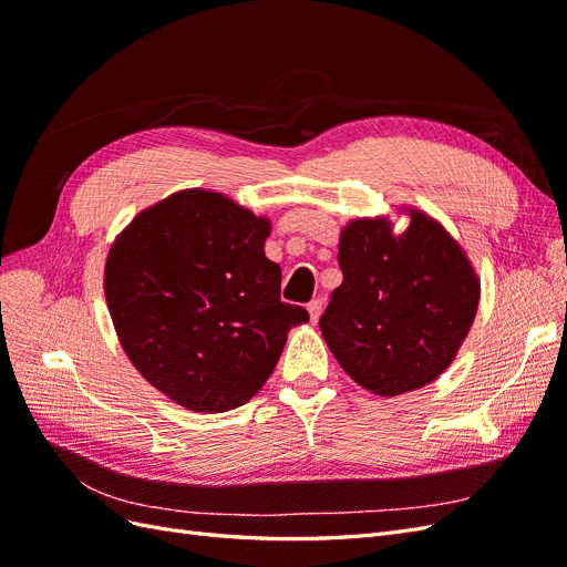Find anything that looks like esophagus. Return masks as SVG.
<instances>
[{"label": "esophagus", "instance_id": "obj_1", "mask_svg": "<svg viewBox=\"0 0 567 567\" xmlns=\"http://www.w3.org/2000/svg\"><path fill=\"white\" fill-rule=\"evenodd\" d=\"M321 310H323V302H321V298H317V300H312L310 305H307V312H310V319H312V323H317V321H319V317H321Z\"/></svg>", "mask_w": 567, "mask_h": 567}]
</instances>
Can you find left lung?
Wrapping results in <instances>:
<instances>
[{
    "instance_id": "1",
    "label": "left lung",
    "mask_w": 567,
    "mask_h": 567,
    "mask_svg": "<svg viewBox=\"0 0 567 567\" xmlns=\"http://www.w3.org/2000/svg\"><path fill=\"white\" fill-rule=\"evenodd\" d=\"M409 227L357 217L340 231L342 284L319 329L354 383L381 398L419 390L444 373L466 340L480 279L437 219L416 208Z\"/></svg>"
}]
</instances>
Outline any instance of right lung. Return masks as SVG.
<instances>
[{"label": "right lung", "instance_id": "1", "mask_svg": "<svg viewBox=\"0 0 567 567\" xmlns=\"http://www.w3.org/2000/svg\"><path fill=\"white\" fill-rule=\"evenodd\" d=\"M271 231L225 194L184 188L142 210L113 241L104 293L134 369L175 404L221 414L265 385L288 331L310 319L281 302Z\"/></svg>", "mask_w": 567, "mask_h": 567}]
</instances>
